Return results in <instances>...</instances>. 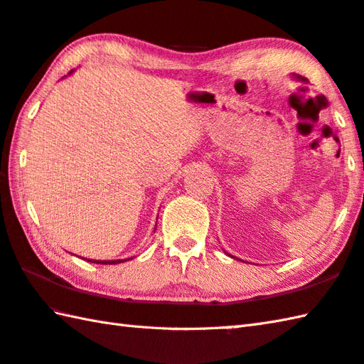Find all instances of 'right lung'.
<instances>
[{"mask_svg":"<svg viewBox=\"0 0 364 364\" xmlns=\"http://www.w3.org/2000/svg\"><path fill=\"white\" fill-rule=\"evenodd\" d=\"M69 74H73V70H70ZM126 260H131V259H124V260H88V262H91V263H101V265H117V263L126 262Z\"/></svg>","mask_w":364,"mask_h":364,"instance_id":"add662e5","label":"right lung"}]
</instances>
